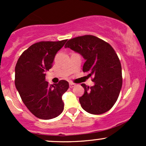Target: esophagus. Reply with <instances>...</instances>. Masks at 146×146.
<instances>
[{
	"mask_svg": "<svg viewBox=\"0 0 146 146\" xmlns=\"http://www.w3.org/2000/svg\"><path fill=\"white\" fill-rule=\"evenodd\" d=\"M75 86V84L74 83H73V82H70L69 83V86H70V88H73V87H74Z\"/></svg>",
	"mask_w": 146,
	"mask_h": 146,
	"instance_id": "esophagus-1",
	"label": "esophagus"
}]
</instances>
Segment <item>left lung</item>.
Here are the masks:
<instances>
[{"label": "left lung", "mask_w": 146, "mask_h": 146, "mask_svg": "<svg viewBox=\"0 0 146 146\" xmlns=\"http://www.w3.org/2000/svg\"><path fill=\"white\" fill-rule=\"evenodd\" d=\"M64 46L82 55L86 60L83 71L94 76V86L81 84L84 88L79 98L82 108L93 115L108 111L117 102L122 86L121 65L115 50L108 42L91 35L70 39Z\"/></svg>", "instance_id": "8db88e82"}]
</instances>
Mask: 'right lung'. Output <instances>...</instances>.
<instances>
[{"instance_id": "1", "label": "right lung", "mask_w": 146, "mask_h": 146, "mask_svg": "<svg viewBox=\"0 0 146 146\" xmlns=\"http://www.w3.org/2000/svg\"><path fill=\"white\" fill-rule=\"evenodd\" d=\"M67 40L42 41L30 46L18 58L15 68V85L23 103L41 119H51L62 113V97L69 85L66 80L50 85L46 71L53 66L57 52Z\"/></svg>"}]
</instances>
